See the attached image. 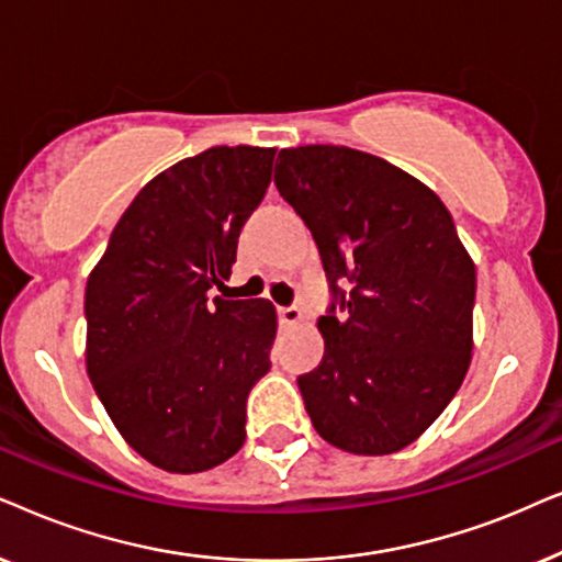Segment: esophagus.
Masks as SVG:
<instances>
[{
  "instance_id": "34e87169",
  "label": "esophagus",
  "mask_w": 562,
  "mask_h": 562,
  "mask_svg": "<svg viewBox=\"0 0 562 562\" xmlns=\"http://www.w3.org/2000/svg\"><path fill=\"white\" fill-rule=\"evenodd\" d=\"M277 318H280V324L295 326V324H301V321H303V313L293 308V305H282V308H277Z\"/></svg>"
}]
</instances>
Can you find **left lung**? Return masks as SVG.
<instances>
[{
    "instance_id": "1",
    "label": "left lung",
    "mask_w": 562,
    "mask_h": 562,
    "mask_svg": "<svg viewBox=\"0 0 562 562\" xmlns=\"http://www.w3.org/2000/svg\"><path fill=\"white\" fill-rule=\"evenodd\" d=\"M277 159V190L316 238L334 295L324 359L297 378L305 411L344 452H398L465 380L473 259L442 200L391 161L321 144Z\"/></svg>"
}]
</instances>
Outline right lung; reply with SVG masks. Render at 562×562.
Instances as JSON below:
<instances>
[{
    "label": "right lung",
    "instance_id": "add662e5",
    "mask_svg": "<svg viewBox=\"0 0 562 562\" xmlns=\"http://www.w3.org/2000/svg\"><path fill=\"white\" fill-rule=\"evenodd\" d=\"M274 151L213 146L156 175L87 280L89 380L125 442L167 473L241 450L246 398L272 364L274 305L207 290L228 280Z\"/></svg>",
    "mask_w": 562,
    "mask_h": 562
}]
</instances>
